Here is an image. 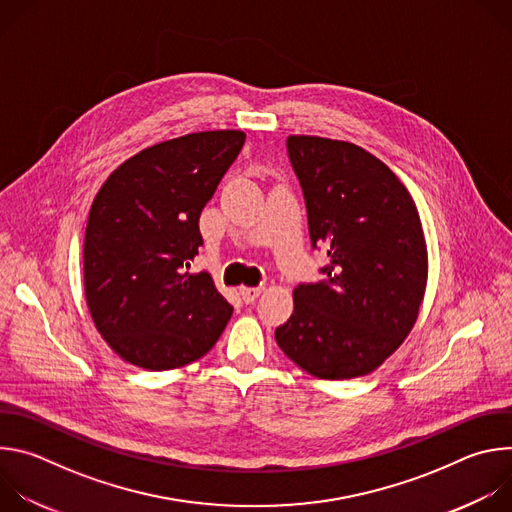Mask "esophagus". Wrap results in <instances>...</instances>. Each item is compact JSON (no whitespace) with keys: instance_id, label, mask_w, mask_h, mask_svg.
I'll return each instance as SVG.
<instances>
[{"instance_id":"1","label":"esophagus","mask_w":512,"mask_h":512,"mask_svg":"<svg viewBox=\"0 0 512 512\" xmlns=\"http://www.w3.org/2000/svg\"><path fill=\"white\" fill-rule=\"evenodd\" d=\"M239 294L243 296V300L247 304H251V302H255L263 294V287H247V285H243V287H239Z\"/></svg>"}]
</instances>
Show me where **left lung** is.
<instances>
[{
	"label": "left lung",
	"instance_id": "1",
	"mask_svg": "<svg viewBox=\"0 0 512 512\" xmlns=\"http://www.w3.org/2000/svg\"><path fill=\"white\" fill-rule=\"evenodd\" d=\"M287 154L328 275L294 289V314L275 330L287 358L324 381L373 373L403 344L427 285L417 206L393 170L354 143L289 135Z\"/></svg>",
	"mask_w": 512,
	"mask_h": 512
}]
</instances>
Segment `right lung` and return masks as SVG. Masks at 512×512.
I'll list each match as a JSON object with an SVG mask.
<instances>
[{
	"mask_svg": "<svg viewBox=\"0 0 512 512\" xmlns=\"http://www.w3.org/2000/svg\"><path fill=\"white\" fill-rule=\"evenodd\" d=\"M245 133H188L125 160L99 188L85 231V298L105 342L148 371L204 356L233 316L210 273H188L198 218Z\"/></svg>",
	"mask_w": 512,
	"mask_h": 512,
	"instance_id": "1",
	"label": "right lung"
}]
</instances>
